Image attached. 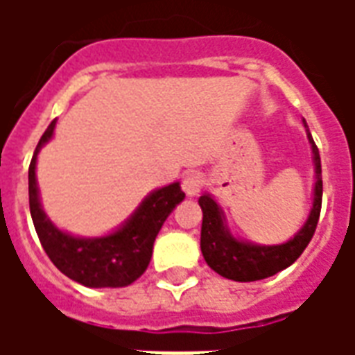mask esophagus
Listing matches in <instances>:
<instances>
[{"mask_svg": "<svg viewBox=\"0 0 355 355\" xmlns=\"http://www.w3.org/2000/svg\"><path fill=\"white\" fill-rule=\"evenodd\" d=\"M203 184H205V177H203V173H200V171H190L182 178V190L188 196H198L201 192Z\"/></svg>", "mask_w": 355, "mask_h": 355, "instance_id": "1", "label": "esophagus"}]
</instances>
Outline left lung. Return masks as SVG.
Segmentation results:
<instances>
[{"label": "left lung", "instance_id": "obj_1", "mask_svg": "<svg viewBox=\"0 0 355 355\" xmlns=\"http://www.w3.org/2000/svg\"><path fill=\"white\" fill-rule=\"evenodd\" d=\"M306 137L312 148L313 162V193L312 209L308 213L304 226L279 245H261L247 239L236 238L226 224V216L220 203L213 198V193H203L200 198V207L203 211L201 223V253L211 270L234 282H259L264 277L289 268L302 254L310 239H312L321 211V196H323V180H321L320 150L313 142L308 125Z\"/></svg>", "mask_w": 355, "mask_h": 355}]
</instances>
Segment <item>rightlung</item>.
Instances as JSON below:
<instances>
[{"label":"right lung","mask_w":355,"mask_h":355,"mask_svg":"<svg viewBox=\"0 0 355 355\" xmlns=\"http://www.w3.org/2000/svg\"><path fill=\"white\" fill-rule=\"evenodd\" d=\"M55 125L57 119H53L47 131L43 132L28 169L30 215L37 238L51 262L73 282L96 289L127 287L146 272L154 251V241L163 223L173 213V209L184 200L180 182H171L148 193L135 213L110 234L98 238H83L60 230L43 211L35 178L37 154L53 139Z\"/></svg>","instance_id":"1"}]
</instances>
